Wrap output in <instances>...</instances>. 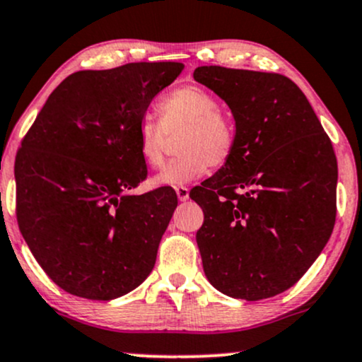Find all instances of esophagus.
Wrapping results in <instances>:
<instances>
[{"instance_id": "obj_1", "label": "esophagus", "mask_w": 362, "mask_h": 362, "mask_svg": "<svg viewBox=\"0 0 362 362\" xmlns=\"http://www.w3.org/2000/svg\"><path fill=\"white\" fill-rule=\"evenodd\" d=\"M175 194H177L180 202H185V200H189V189H187V187H177Z\"/></svg>"}]
</instances>
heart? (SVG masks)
<instances>
[{"label": "heart", "instance_id": "obj_1", "mask_svg": "<svg viewBox=\"0 0 362 362\" xmlns=\"http://www.w3.org/2000/svg\"><path fill=\"white\" fill-rule=\"evenodd\" d=\"M160 123L145 118L139 127V153L150 168L163 165L165 135L182 132L177 152L180 157L153 177L158 187L185 185L207 172L209 163L223 165L235 147V128L217 110V100L200 86H182L157 105Z\"/></svg>", "mask_w": 362, "mask_h": 362}]
</instances>
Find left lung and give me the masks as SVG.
<instances>
[{
	"mask_svg": "<svg viewBox=\"0 0 362 362\" xmlns=\"http://www.w3.org/2000/svg\"><path fill=\"white\" fill-rule=\"evenodd\" d=\"M194 80L230 108V158L192 190L204 272L234 299L274 297L319 257L336 222L337 162L309 100L276 73L199 66Z\"/></svg>",
	"mask_w": 362,
	"mask_h": 362,
	"instance_id": "left-lung-1",
	"label": "left lung"
}]
</instances>
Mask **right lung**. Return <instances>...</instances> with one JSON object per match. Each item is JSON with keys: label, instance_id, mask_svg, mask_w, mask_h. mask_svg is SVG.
<instances>
[{"label": "right lung", "instance_id": "1", "mask_svg": "<svg viewBox=\"0 0 362 362\" xmlns=\"http://www.w3.org/2000/svg\"><path fill=\"white\" fill-rule=\"evenodd\" d=\"M184 63H128L76 71L59 83L16 155V217L48 277L73 296L112 300L152 272L177 207L162 187L130 195L147 177L139 127Z\"/></svg>", "mask_w": 362, "mask_h": 362}]
</instances>
